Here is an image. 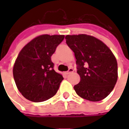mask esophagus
<instances>
[{"label":"esophagus","instance_id":"obj_1","mask_svg":"<svg viewBox=\"0 0 129 129\" xmlns=\"http://www.w3.org/2000/svg\"><path fill=\"white\" fill-rule=\"evenodd\" d=\"M74 71V70H73L72 68H70L69 69H68V70L67 72H66V75H69V74H70V73H72Z\"/></svg>","mask_w":129,"mask_h":129}]
</instances>
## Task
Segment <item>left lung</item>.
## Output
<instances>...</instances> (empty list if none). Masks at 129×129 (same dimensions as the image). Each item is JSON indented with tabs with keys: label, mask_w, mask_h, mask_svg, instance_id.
<instances>
[{
	"label": "left lung",
	"mask_w": 129,
	"mask_h": 129,
	"mask_svg": "<svg viewBox=\"0 0 129 129\" xmlns=\"http://www.w3.org/2000/svg\"><path fill=\"white\" fill-rule=\"evenodd\" d=\"M66 43L73 51L81 80L74 86L79 97L98 102L107 97L117 80V63L104 43L86 34L67 35Z\"/></svg>",
	"instance_id": "1"
}]
</instances>
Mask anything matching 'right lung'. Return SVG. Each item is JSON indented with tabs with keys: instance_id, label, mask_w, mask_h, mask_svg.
<instances>
[{
	"instance_id": "1",
	"label": "right lung",
	"mask_w": 129,
	"mask_h": 129,
	"mask_svg": "<svg viewBox=\"0 0 129 129\" xmlns=\"http://www.w3.org/2000/svg\"><path fill=\"white\" fill-rule=\"evenodd\" d=\"M64 37L41 35L19 52L13 68V75L18 90L27 100L41 102L56 93L63 77L54 71L51 56Z\"/></svg>"
}]
</instances>
